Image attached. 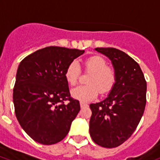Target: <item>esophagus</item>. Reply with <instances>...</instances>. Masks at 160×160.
<instances>
[{
    "mask_svg": "<svg viewBox=\"0 0 160 160\" xmlns=\"http://www.w3.org/2000/svg\"><path fill=\"white\" fill-rule=\"evenodd\" d=\"M87 106H88L87 104H85V103L84 102H80V107H81V108H84V107H87Z\"/></svg>",
    "mask_w": 160,
    "mask_h": 160,
    "instance_id": "1",
    "label": "esophagus"
}]
</instances>
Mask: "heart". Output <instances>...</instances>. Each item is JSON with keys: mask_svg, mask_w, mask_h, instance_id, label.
Returning a JSON list of instances; mask_svg holds the SVG:
<instances>
[{"mask_svg": "<svg viewBox=\"0 0 160 160\" xmlns=\"http://www.w3.org/2000/svg\"><path fill=\"white\" fill-rule=\"evenodd\" d=\"M85 70L90 72L87 79L88 85H79L71 90V95L81 102H89L100 94L109 93L116 81L115 70L107 66L106 60L101 56L94 55L85 60ZM80 75V65L76 61L70 63L65 69V78L70 85H75Z\"/></svg>", "mask_w": 160, "mask_h": 160, "instance_id": "1", "label": "heart"}]
</instances>
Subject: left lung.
<instances>
[{
    "instance_id": "1",
    "label": "left lung",
    "mask_w": 160,
    "mask_h": 160,
    "mask_svg": "<svg viewBox=\"0 0 160 160\" xmlns=\"http://www.w3.org/2000/svg\"><path fill=\"white\" fill-rule=\"evenodd\" d=\"M111 60L116 81L105 100L90 104V134L105 148L119 146L131 136L144 114L147 84L139 64L115 48H95Z\"/></svg>"
}]
</instances>
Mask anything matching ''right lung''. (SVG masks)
Wrapping results in <instances>:
<instances>
[{"label":"right lung","instance_id":"1","mask_svg":"<svg viewBox=\"0 0 160 160\" xmlns=\"http://www.w3.org/2000/svg\"><path fill=\"white\" fill-rule=\"evenodd\" d=\"M85 51L49 46L21 60L13 89L17 120L40 144H56L65 138L80 112V102L70 97L65 71ZM69 101L67 105L63 103Z\"/></svg>","mask_w":160,"mask_h":160}]
</instances>
